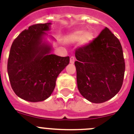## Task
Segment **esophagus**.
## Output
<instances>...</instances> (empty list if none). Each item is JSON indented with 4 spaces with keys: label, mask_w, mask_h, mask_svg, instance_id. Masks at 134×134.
Listing matches in <instances>:
<instances>
[{
    "label": "esophagus",
    "mask_w": 134,
    "mask_h": 134,
    "mask_svg": "<svg viewBox=\"0 0 134 134\" xmlns=\"http://www.w3.org/2000/svg\"><path fill=\"white\" fill-rule=\"evenodd\" d=\"M74 62H75V58H74V56H71V57L70 58V62L71 64H74Z\"/></svg>",
    "instance_id": "obj_1"
}]
</instances>
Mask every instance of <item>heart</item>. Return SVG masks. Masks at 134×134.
Returning <instances> with one entry per match:
<instances>
[{
  "label": "heart",
  "instance_id": "b5f03b06",
  "mask_svg": "<svg viewBox=\"0 0 134 134\" xmlns=\"http://www.w3.org/2000/svg\"><path fill=\"white\" fill-rule=\"evenodd\" d=\"M92 34L90 32L85 33L83 30H76L70 34L66 38V40L70 42H75L82 39L83 43H88L92 39Z\"/></svg>",
  "mask_w": 134,
  "mask_h": 134
}]
</instances>
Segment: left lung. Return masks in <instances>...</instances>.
<instances>
[{"instance_id":"left-lung-1","label":"left lung","mask_w":134,"mask_h":134,"mask_svg":"<svg viewBox=\"0 0 134 134\" xmlns=\"http://www.w3.org/2000/svg\"><path fill=\"white\" fill-rule=\"evenodd\" d=\"M77 84L83 97L102 103L116 96L123 84L125 60L120 40L105 27L88 44L76 50Z\"/></svg>"}]
</instances>
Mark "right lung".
I'll use <instances>...</instances> for the list:
<instances>
[{
    "label": "right lung",
    "mask_w": 134,
    "mask_h": 134,
    "mask_svg": "<svg viewBox=\"0 0 134 134\" xmlns=\"http://www.w3.org/2000/svg\"><path fill=\"white\" fill-rule=\"evenodd\" d=\"M50 24L30 26L11 46L7 63L10 85L14 93L26 101L47 99L54 89L58 76L70 62L69 56L50 54V46L42 44Z\"/></svg>",
    "instance_id": "1"
}]
</instances>
